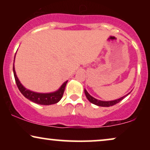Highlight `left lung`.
I'll return each mask as SVG.
<instances>
[{"instance_id":"left-lung-1","label":"left lung","mask_w":150,"mask_h":150,"mask_svg":"<svg viewBox=\"0 0 150 150\" xmlns=\"http://www.w3.org/2000/svg\"><path fill=\"white\" fill-rule=\"evenodd\" d=\"M85 94L86 95V97L87 98V99L90 101L91 103H92V104L97 105V106H103V107H108V106H113V105L118 104V102H120V101L123 100L124 98L126 97L127 95H128L130 93L128 94H126V95L123 96V97H120L119 99H116V100H113V101H101V100H98V99H95V98H94L92 96L90 95V94H89L88 92H87V90L85 89Z\"/></svg>"}]
</instances>
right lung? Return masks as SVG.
<instances>
[{
  "instance_id": "right-lung-1",
  "label": "right lung",
  "mask_w": 150,
  "mask_h": 150,
  "mask_svg": "<svg viewBox=\"0 0 150 150\" xmlns=\"http://www.w3.org/2000/svg\"><path fill=\"white\" fill-rule=\"evenodd\" d=\"M13 73L15 82H16L17 86H18L19 90L23 94V96L27 99H30V101L37 103L38 104L42 105H51L58 103L61 99L64 93L65 86H66L68 81H65L64 83L61 85V87L58 89L57 91L51 93H37L32 92L26 89L23 85L20 83V80H18V77L15 73L14 65H13Z\"/></svg>"
}]
</instances>
